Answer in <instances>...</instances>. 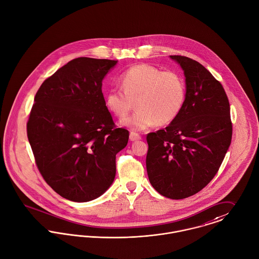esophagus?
Segmentation results:
<instances>
[{
	"instance_id": "1",
	"label": "esophagus",
	"mask_w": 259,
	"mask_h": 259,
	"mask_svg": "<svg viewBox=\"0 0 259 259\" xmlns=\"http://www.w3.org/2000/svg\"><path fill=\"white\" fill-rule=\"evenodd\" d=\"M140 139H141V136L138 133H135V132L130 133V140L131 141H137V140H140Z\"/></svg>"
}]
</instances>
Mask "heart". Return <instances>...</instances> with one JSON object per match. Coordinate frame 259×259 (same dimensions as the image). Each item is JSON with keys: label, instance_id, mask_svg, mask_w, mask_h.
<instances>
[{"label": "heart", "instance_id": "heart-1", "mask_svg": "<svg viewBox=\"0 0 259 259\" xmlns=\"http://www.w3.org/2000/svg\"><path fill=\"white\" fill-rule=\"evenodd\" d=\"M119 81L122 88H111L105 93V106L113 115L123 118L136 101L138 110L122 120V125L134 131L148 129L155 123L167 125L183 108L186 82L176 71L141 63L124 71Z\"/></svg>", "mask_w": 259, "mask_h": 259}]
</instances>
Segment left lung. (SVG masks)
<instances>
[{
	"label": "left lung",
	"mask_w": 259,
	"mask_h": 259,
	"mask_svg": "<svg viewBox=\"0 0 259 259\" xmlns=\"http://www.w3.org/2000/svg\"><path fill=\"white\" fill-rule=\"evenodd\" d=\"M186 76L183 108L169 126L147 134L146 168L153 188L181 200L202 190L219 171L232 136L229 98L200 62L170 56Z\"/></svg>",
	"instance_id": "1"
}]
</instances>
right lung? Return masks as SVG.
Instances as JSON below:
<instances>
[{
  "instance_id": "1",
  "label": "right lung",
  "mask_w": 259,
  "mask_h": 259,
  "mask_svg": "<svg viewBox=\"0 0 259 259\" xmlns=\"http://www.w3.org/2000/svg\"><path fill=\"white\" fill-rule=\"evenodd\" d=\"M117 60L77 58L38 88L27 123L36 167L62 198L89 201L114 181L116 154L129 131L105 106L102 79Z\"/></svg>"
}]
</instances>
